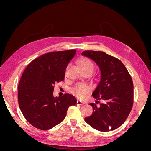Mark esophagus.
<instances>
[{
	"label": "esophagus",
	"mask_w": 151,
	"mask_h": 151,
	"mask_svg": "<svg viewBox=\"0 0 151 151\" xmlns=\"http://www.w3.org/2000/svg\"><path fill=\"white\" fill-rule=\"evenodd\" d=\"M77 104H79V105H83V104H85V103L83 102V101H79V100H77Z\"/></svg>",
	"instance_id": "esophagus-1"
}]
</instances>
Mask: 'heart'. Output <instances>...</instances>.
Wrapping results in <instances>:
<instances>
[{
    "mask_svg": "<svg viewBox=\"0 0 151 151\" xmlns=\"http://www.w3.org/2000/svg\"><path fill=\"white\" fill-rule=\"evenodd\" d=\"M79 64L83 71L88 70H93L94 71V66L92 61L88 58H81ZM91 91V87L84 84H77L71 90L72 93L79 99H83L88 96Z\"/></svg>",
    "mask_w": 151,
    "mask_h": 151,
    "instance_id": "heart-1",
    "label": "heart"
}]
</instances>
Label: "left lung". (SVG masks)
<instances>
[{"instance_id": "1", "label": "left lung", "mask_w": 151, "mask_h": 151, "mask_svg": "<svg viewBox=\"0 0 151 151\" xmlns=\"http://www.w3.org/2000/svg\"><path fill=\"white\" fill-rule=\"evenodd\" d=\"M82 55L92 59L99 67L101 80L92 95L98 100L104 101V103L99 104V106L90 103L93 108V114L84 120L98 131L115 130L127 120L133 106L132 77L119 59L106 53L87 50Z\"/></svg>"}]
</instances>
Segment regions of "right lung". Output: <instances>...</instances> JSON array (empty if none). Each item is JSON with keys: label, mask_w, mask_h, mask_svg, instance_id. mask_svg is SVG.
<instances>
[{"label": "right lung", "mask_w": 151, "mask_h": 151, "mask_svg": "<svg viewBox=\"0 0 151 151\" xmlns=\"http://www.w3.org/2000/svg\"><path fill=\"white\" fill-rule=\"evenodd\" d=\"M75 49L50 52L31 62L22 73L18 85V103L31 125L47 130L62 122L70 106L77 100L69 94L53 97L54 85L64 79L68 63Z\"/></svg>", "instance_id": "1"}]
</instances>
